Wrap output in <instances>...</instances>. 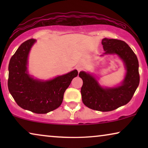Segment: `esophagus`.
Returning <instances> with one entry per match:
<instances>
[{
	"mask_svg": "<svg viewBox=\"0 0 148 148\" xmlns=\"http://www.w3.org/2000/svg\"><path fill=\"white\" fill-rule=\"evenodd\" d=\"M76 68H77V71H78L79 72L80 71L82 70V66H81L80 65H77V67H76Z\"/></svg>",
	"mask_w": 148,
	"mask_h": 148,
	"instance_id": "34e87169",
	"label": "esophagus"
}]
</instances>
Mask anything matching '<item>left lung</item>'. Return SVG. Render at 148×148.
<instances>
[{"instance_id":"obj_1","label":"left lung","mask_w":148,"mask_h":148,"mask_svg":"<svg viewBox=\"0 0 148 148\" xmlns=\"http://www.w3.org/2000/svg\"><path fill=\"white\" fill-rule=\"evenodd\" d=\"M102 44L104 54H116L123 60L127 69L125 79L121 86L103 88L91 75L81 71L82 101L92 110L108 112L127 104L133 98L139 84V62L134 52L124 41L104 38Z\"/></svg>"}]
</instances>
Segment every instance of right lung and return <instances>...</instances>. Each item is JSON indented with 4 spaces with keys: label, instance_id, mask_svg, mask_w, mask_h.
I'll list each match as a JSON object with an SVG mask.
<instances>
[{
    "label": "right lung",
    "instance_id": "right-lung-1",
    "mask_svg": "<svg viewBox=\"0 0 148 148\" xmlns=\"http://www.w3.org/2000/svg\"><path fill=\"white\" fill-rule=\"evenodd\" d=\"M36 42H24L12 56L9 64L8 88L16 103L21 108L37 114H46L62 104L64 93L73 79L77 76L74 70L53 79L41 82L27 74V56Z\"/></svg>",
    "mask_w": 148,
    "mask_h": 148
}]
</instances>
